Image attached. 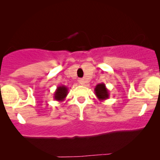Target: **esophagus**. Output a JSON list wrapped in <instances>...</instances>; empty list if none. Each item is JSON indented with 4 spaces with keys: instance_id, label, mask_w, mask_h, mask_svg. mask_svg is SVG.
I'll use <instances>...</instances> for the list:
<instances>
[{
    "instance_id": "esophagus-1",
    "label": "esophagus",
    "mask_w": 160,
    "mask_h": 160,
    "mask_svg": "<svg viewBox=\"0 0 160 160\" xmlns=\"http://www.w3.org/2000/svg\"><path fill=\"white\" fill-rule=\"evenodd\" d=\"M78 81L80 84H81V85H85V80H84V79H82V78L79 79Z\"/></svg>"
}]
</instances>
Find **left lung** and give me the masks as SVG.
I'll list each match as a JSON object with an SVG mask.
<instances>
[{"label":"left lung","mask_w":160,"mask_h":160,"mask_svg":"<svg viewBox=\"0 0 160 160\" xmlns=\"http://www.w3.org/2000/svg\"><path fill=\"white\" fill-rule=\"evenodd\" d=\"M94 91L96 97L101 102L109 98V91L104 83H99L95 86Z\"/></svg>","instance_id":"1"}]
</instances>
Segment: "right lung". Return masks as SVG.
<instances>
[{"label": "right lung", "mask_w": 160, "mask_h": 160, "mask_svg": "<svg viewBox=\"0 0 160 160\" xmlns=\"http://www.w3.org/2000/svg\"><path fill=\"white\" fill-rule=\"evenodd\" d=\"M68 88L67 86H59L57 87L53 94V98L58 102H63L68 95Z\"/></svg>", "instance_id": "right-lung-1"}]
</instances>
